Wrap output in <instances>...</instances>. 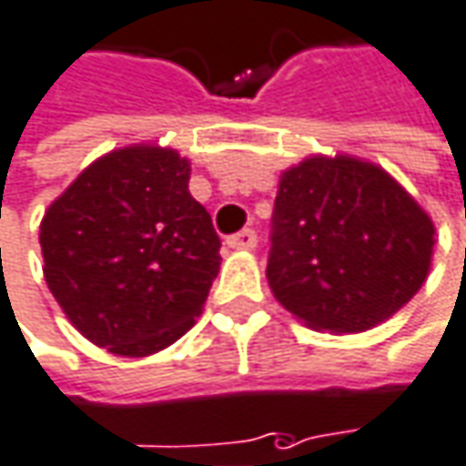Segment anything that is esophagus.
Wrapping results in <instances>:
<instances>
[{"mask_svg": "<svg viewBox=\"0 0 466 466\" xmlns=\"http://www.w3.org/2000/svg\"><path fill=\"white\" fill-rule=\"evenodd\" d=\"M256 242H258V237L253 229H242V232L232 234L229 239H227V245L234 248V250H253L256 248Z\"/></svg>", "mask_w": 466, "mask_h": 466, "instance_id": "1", "label": "esophagus"}]
</instances>
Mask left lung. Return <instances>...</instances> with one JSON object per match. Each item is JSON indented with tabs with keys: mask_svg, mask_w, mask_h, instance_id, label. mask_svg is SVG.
Instances as JSON below:
<instances>
[{
	"mask_svg": "<svg viewBox=\"0 0 466 466\" xmlns=\"http://www.w3.org/2000/svg\"><path fill=\"white\" fill-rule=\"evenodd\" d=\"M430 213L379 165L315 154L279 176L267 279L315 330L362 333L402 309L432 267Z\"/></svg>",
	"mask_w": 466,
	"mask_h": 466,
	"instance_id": "1",
	"label": "left lung"
}]
</instances>
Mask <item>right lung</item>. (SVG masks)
Listing matches in <instances>:
<instances>
[{"label": "right lung", "instance_id": "obj_1", "mask_svg": "<svg viewBox=\"0 0 466 466\" xmlns=\"http://www.w3.org/2000/svg\"><path fill=\"white\" fill-rule=\"evenodd\" d=\"M176 148L133 144L87 165L45 210V279L96 347L147 358L199 318L221 267L210 213Z\"/></svg>", "mask_w": 466, "mask_h": 466}]
</instances>
